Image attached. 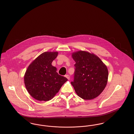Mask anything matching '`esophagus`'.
<instances>
[{
  "label": "esophagus",
  "instance_id": "esophagus-1",
  "mask_svg": "<svg viewBox=\"0 0 134 134\" xmlns=\"http://www.w3.org/2000/svg\"><path fill=\"white\" fill-rule=\"evenodd\" d=\"M65 77H66L68 79V80L70 79V76H69V75H65Z\"/></svg>",
  "mask_w": 134,
  "mask_h": 134
}]
</instances>
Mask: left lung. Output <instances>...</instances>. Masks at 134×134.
<instances>
[{"label":"left lung","mask_w":134,"mask_h":134,"mask_svg":"<svg viewBox=\"0 0 134 134\" xmlns=\"http://www.w3.org/2000/svg\"><path fill=\"white\" fill-rule=\"evenodd\" d=\"M76 62L74 80L71 83L77 96L85 100H91L99 96L108 81V68L101 59L87 51L72 53Z\"/></svg>","instance_id":"1"}]
</instances>
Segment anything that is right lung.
<instances>
[{
	"mask_svg": "<svg viewBox=\"0 0 134 134\" xmlns=\"http://www.w3.org/2000/svg\"><path fill=\"white\" fill-rule=\"evenodd\" d=\"M58 52H45L28 66L24 83L29 93L38 101H49L55 96L68 79L59 75L52 63Z\"/></svg>",
	"mask_w": 134,
	"mask_h": 134,
	"instance_id": "obj_1",
	"label": "right lung"
}]
</instances>
